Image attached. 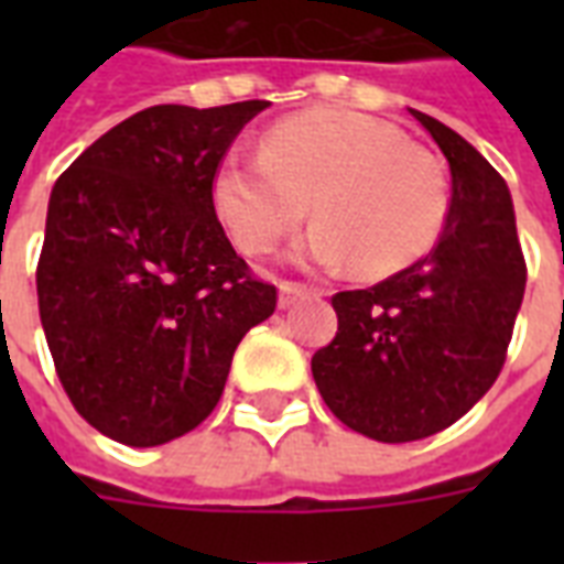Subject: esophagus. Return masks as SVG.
<instances>
[{"label":"esophagus","instance_id":"34e87169","mask_svg":"<svg viewBox=\"0 0 564 564\" xmlns=\"http://www.w3.org/2000/svg\"><path fill=\"white\" fill-rule=\"evenodd\" d=\"M304 295H310V290L304 286V283H292V281H283L281 283V295H278V304H281L283 310L292 307L295 301L304 299Z\"/></svg>","mask_w":564,"mask_h":564}]
</instances>
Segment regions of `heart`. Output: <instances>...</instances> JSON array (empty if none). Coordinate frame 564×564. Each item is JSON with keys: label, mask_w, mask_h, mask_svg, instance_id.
<instances>
[{"label": "heart", "mask_w": 564, "mask_h": 564, "mask_svg": "<svg viewBox=\"0 0 564 564\" xmlns=\"http://www.w3.org/2000/svg\"><path fill=\"white\" fill-rule=\"evenodd\" d=\"M313 198L307 263L351 260L392 274L433 248L447 213L445 166L394 126L351 110H307L269 128L263 154L230 152L213 175V207L239 251L269 254Z\"/></svg>", "instance_id": "obj_1"}]
</instances>
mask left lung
I'll list each match as a JSON object with an SVG mask.
<instances>
[{
  "instance_id": "obj_1",
  "label": "left lung",
  "mask_w": 564,
  "mask_h": 564,
  "mask_svg": "<svg viewBox=\"0 0 564 564\" xmlns=\"http://www.w3.org/2000/svg\"><path fill=\"white\" fill-rule=\"evenodd\" d=\"M451 166V207L427 257L369 290L336 292L334 343L313 377L336 419L377 442L459 421L498 380L527 286L507 181L471 143L412 110Z\"/></svg>"
}]
</instances>
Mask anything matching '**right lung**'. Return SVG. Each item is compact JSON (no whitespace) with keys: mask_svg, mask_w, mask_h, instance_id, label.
Segmentation results:
<instances>
[{"mask_svg":"<svg viewBox=\"0 0 564 564\" xmlns=\"http://www.w3.org/2000/svg\"><path fill=\"white\" fill-rule=\"evenodd\" d=\"M269 101L154 105L55 181L37 304L57 380L87 424L154 447L219 403L239 339L274 313L213 207V175Z\"/></svg>","mask_w":564,"mask_h":564,"instance_id":"right-lung-1","label":"right lung"}]
</instances>
